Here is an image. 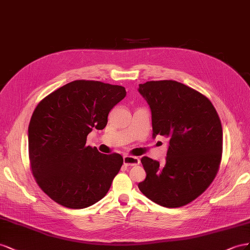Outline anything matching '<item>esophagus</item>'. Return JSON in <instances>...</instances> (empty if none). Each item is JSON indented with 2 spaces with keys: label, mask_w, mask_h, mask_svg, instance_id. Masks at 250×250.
I'll return each instance as SVG.
<instances>
[{
  "label": "esophagus",
  "mask_w": 250,
  "mask_h": 250,
  "mask_svg": "<svg viewBox=\"0 0 250 250\" xmlns=\"http://www.w3.org/2000/svg\"><path fill=\"white\" fill-rule=\"evenodd\" d=\"M140 163V159L138 157L134 156H124V165L126 167H132V166H137Z\"/></svg>",
  "instance_id": "obj_1"
}]
</instances>
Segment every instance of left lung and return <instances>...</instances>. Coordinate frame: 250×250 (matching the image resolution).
Wrapping results in <instances>:
<instances>
[{
	"mask_svg": "<svg viewBox=\"0 0 250 250\" xmlns=\"http://www.w3.org/2000/svg\"><path fill=\"white\" fill-rule=\"evenodd\" d=\"M138 91L152 112L153 137L169 138L166 163L141 158L146 177L138 188L165 208L187 205L219 170L223 132L218 113L208 97L176 81L146 82Z\"/></svg>",
	"mask_w": 250,
	"mask_h": 250,
	"instance_id": "1",
	"label": "left lung"
}]
</instances>
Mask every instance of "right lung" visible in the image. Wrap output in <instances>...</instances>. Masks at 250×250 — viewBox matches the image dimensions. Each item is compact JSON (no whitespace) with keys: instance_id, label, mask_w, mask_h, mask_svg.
<instances>
[{"instance_id":"1","label":"right lung","mask_w":250,"mask_h":250,"mask_svg":"<svg viewBox=\"0 0 250 250\" xmlns=\"http://www.w3.org/2000/svg\"><path fill=\"white\" fill-rule=\"evenodd\" d=\"M125 95L121 85L80 80L53 91L34 109L28 127L30 167L56 203L84 208L108 192L123 157L99 153L85 141L93 127L104 129L109 112Z\"/></svg>"}]
</instances>
